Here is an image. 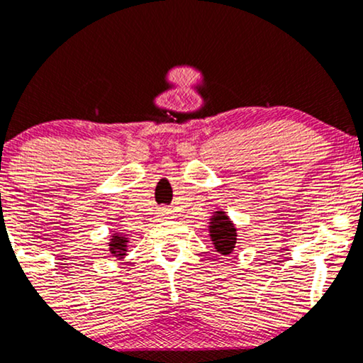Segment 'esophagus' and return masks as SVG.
<instances>
[{
  "mask_svg": "<svg viewBox=\"0 0 363 363\" xmlns=\"http://www.w3.org/2000/svg\"><path fill=\"white\" fill-rule=\"evenodd\" d=\"M162 215L169 216V215H170V210H167V208H164V210H162Z\"/></svg>",
  "mask_w": 363,
  "mask_h": 363,
  "instance_id": "1",
  "label": "esophagus"
}]
</instances>
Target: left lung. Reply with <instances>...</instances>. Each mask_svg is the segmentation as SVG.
I'll return each mask as SVG.
<instances>
[{
    "label": "left lung",
    "instance_id": "left-lung-1",
    "mask_svg": "<svg viewBox=\"0 0 363 363\" xmlns=\"http://www.w3.org/2000/svg\"><path fill=\"white\" fill-rule=\"evenodd\" d=\"M210 237L213 240L215 249L220 254H230L235 247L237 240V230L234 223L230 222L223 211H216L210 222Z\"/></svg>",
    "mask_w": 363,
    "mask_h": 363
}]
</instances>
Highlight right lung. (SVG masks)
<instances>
[{
	"instance_id": "right-lung-1",
	"label": "right lung",
	"mask_w": 363,
	"mask_h": 363,
	"mask_svg": "<svg viewBox=\"0 0 363 363\" xmlns=\"http://www.w3.org/2000/svg\"><path fill=\"white\" fill-rule=\"evenodd\" d=\"M126 244H128V239L126 237H123V235H112V239H111V244H109V251L112 252V256H116V257H123L124 254V251H126Z\"/></svg>"
}]
</instances>
